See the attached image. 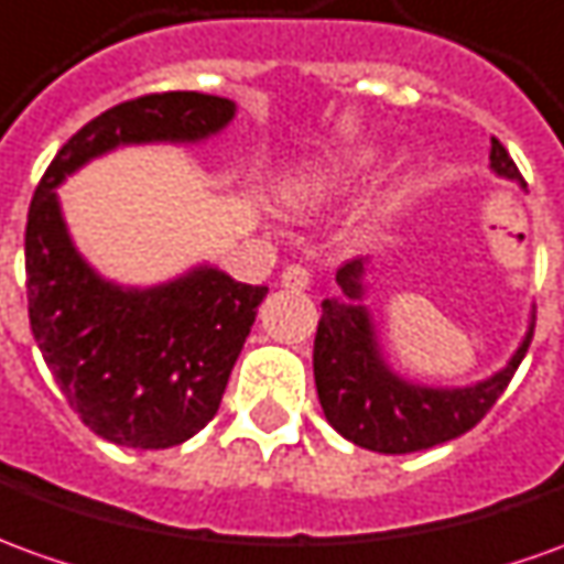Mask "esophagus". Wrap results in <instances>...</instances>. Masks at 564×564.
Wrapping results in <instances>:
<instances>
[{"mask_svg": "<svg viewBox=\"0 0 564 564\" xmlns=\"http://www.w3.org/2000/svg\"><path fill=\"white\" fill-rule=\"evenodd\" d=\"M279 282H282V289L304 291V289H310V273H306V267H297V263H291V267H285V270H282Z\"/></svg>", "mask_w": 564, "mask_h": 564, "instance_id": "34e87169", "label": "esophagus"}]
</instances>
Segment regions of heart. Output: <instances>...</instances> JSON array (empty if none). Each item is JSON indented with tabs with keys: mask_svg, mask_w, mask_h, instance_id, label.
<instances>
[{
	"mask_svg": "<svg viewBox=\"0 0 564 564\" xmlns=\"http://www.w3.org/2000/svg\"><path fill=\"white\" fill-rule=\"evenodd\" d=\"M375 162H378V156L368 153V150L347 153V156L337 159L332 165H322V169H313L306 171V174L291 177L289 186H285V196L297 208H322V205H328L337 196L349 193L368 171L375 169Z\"/></svg>",
	"mask_w": 564,
	"mask_h": 564,
	"instance_id": "b5f03b06",
	"label": "heart"
}]
</instances>
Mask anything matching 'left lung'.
<instances>
[{
	"instance_id": "obj_1",
	"label": "left lung",
	"mask_w": 564,
	"mask_h": 564,
	"mask_svg": "<svg viewBox=\"0 0 564 564\" xmlns=\"http://www.w3.org/2000/svg\"><path fill=\"white\" fill-rule=\"evenodd\" d=\"M491 171L522 184L503 143L491 138ZM371 258H356L337 270V297L322 301L313 347V375L325 421L352 445L380 454H411L464 436L488 414L525 359L534 313L525 337L503 368L464 387H433L399 375L380 347L378 325L368 310Z\"/></svg>"
}]
</instances>
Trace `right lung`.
<instances>
[{
    "label": "right lung",
    "mask_w": 564,
    "mask_h": 564,
    "mask_svg": "<svg viewBox=\"0 0 564 564\" xmlns=\"http://www.w3.org/2000/svg\"><path fill=\"white\" fill-rule=\"evenodd\" d=\"M232 119V100L199 91L126 100L57 150L30 202V328L69 408L112 445L153 452L196 436L217 414L270 289L236 282L215 263L159 285L112 282L73 242L57 186L119 147H196Z\"/></svg>",
    "instance_id": "obj_1"
}]
</instances>
